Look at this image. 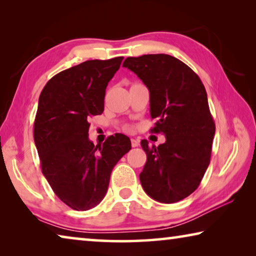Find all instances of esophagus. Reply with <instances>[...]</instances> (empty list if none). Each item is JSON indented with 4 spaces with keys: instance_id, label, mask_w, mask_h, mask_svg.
I'll return each mask as SVG.
<instances>
[{
    "instance_id": "esophagus-1",
    "label": "esophagus",
    "mask_w": 256,
    "mask_h": 256,
    "mask_svg": "<svg viewBox=\"0 0 256 256\" xmlns=\"http://www.w3.org/2000/svg\"><path fill=\"white\" fill-rule=\"evenodd\" d=\"M131 144H132L133 148H136V146H138V144H140V141H138V138H132V140H131Z\"/></svg>"
}]
</instances>
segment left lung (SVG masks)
<instances>
[{
    "label": "left lung",
    "mask_w": 256,
    "mask_h": 256,
    "mask_svg": "<svg viewBox=\"0 0 256 256\" xmlns=\"http://www.w3.org/2000/svg\"><path fill=\"white\" fill-rule=\"evenodd\" d=\"M124 68L148 86L152 133L166 142L149 146L142 140L146 162L140 174L146 193L154 200L174 203L192 194L210 164L216 125L204 86L192 68L167 54L128 58Z\"/></svg>",
    "instance_id": "left-lung-1"
}]
</instances>
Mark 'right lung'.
Segmentation results:
<instances>
[{
  "mask_svg": "<svg viewBox=\"0 0 256 256\" xmlns=\"http://www.w3.org/2000/svg\"><path fill=\"white\" fill-rule=\"evenodd\" d=\"M123 58L90 60L58 73L42 90L34 140L42 172L60 201L73 210L99 204L112 168L131 149L118 133L94 146L88 138L92 116L104 112L106 86Z\"/></svg>",
  "mask_w": 256,
  "mask_h": 256,
  "instance_id": "1",
  "label": "right lung"
}]
</instances>
